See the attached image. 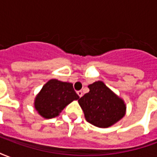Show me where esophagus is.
<instances>
[{
  "label": "esophagus",
  "mask_w": 157,
  "mask_h": 157,
  "mask_svg": "<svg viewBox=\"0 0 157 157\" xmlns=\"http://www.w3.org/2000/svg\"><path fill=\"white\" fill-rule=\"evenodd\" d=\"M77 94H78V96L80 98H82V96H83V92H82V91H78V92H77Z\"/></svg>",
  "instance_id": "1"
}]
</instances>
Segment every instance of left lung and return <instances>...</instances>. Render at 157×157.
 Instances as JSON below:
<instances>
[{
  "label": "left lung",
  "instance_id": "obj_1",
  "mask_svg": "<svg viewBox=\"0 0 157 157\" xmlns=\"http://www.w3.org/2000/svg\"><path fill=\"white\" fill-rule=\"evenodd\" d=\"M89 92L78 100L86 121L98 128L115 124L126 113L124 101L102 82L88 86Z\"/></svg>",
  "mask_w": 157,
  "mask_h": 157
}]
</instances>
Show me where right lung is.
Listing matches in <instances>:
<instances>
[{"label": "right lung", "instance_id": "right-lung-1", "mask_svg": "<svg viewBox=\"0 0 157 157\" xmlns=\"http://www.w3.org/2000/svg\"><path fill=\"white\" fill-rule=\"evenodd\" d=\"M78 99L72 83L51 79L37 94L33 105L41 117L52 118L59 115L66 106Z\"/></svg>", "mask_w": 157, "mask_h": 157}]
</instances>
